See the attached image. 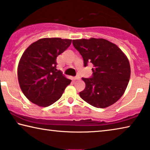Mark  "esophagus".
I'll list each match as a JSON object with an SVG mask.
<instances>
[{"label": "esophagus", "instance_id": "obj_1", "mask_svg": "<svg viewBox=\"0 0 150 150\" xmlns=\"http://www.w3.org/2000/svg\"><path fill=\"white\" fill-rule=\"evenodd\" d=\"M73 79H74V80H79L80 77H79V76H75V77H73Z\"/></svg>", "mask_w": 150, "mask_h": 150}]
</instances>
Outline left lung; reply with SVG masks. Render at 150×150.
I'll return each instance as SVG.
<instances>
[{
	"mask_svg": "<svg viewBox=\"0 0 150 150\" xmlns=\"http://www.w3.org/2000/svg\"><path fill=\"white\" fill-rule=\"evenodd\" d=\"M73 45L82 55L84 67L93 65V75L84 78L86 87L79 95L96 108H106L120 98L128 86L130 66L128 58L117 45L99 38L73 40Z\"/></svg>",
	"mask_w": 150,
	"mask_h": 150,
	"instance_id": "8db88e82",
	"label": "left lung"
}]
</instances>
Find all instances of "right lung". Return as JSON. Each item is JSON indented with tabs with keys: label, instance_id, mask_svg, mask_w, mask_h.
I'll return each mask as SVG.
<instances>
[{
	"label": "right lung",
	"instance_id": "obj_1",
	"mask_svg": "<svg viewBox=\"0 0 150 150\" xmlns=\"http://www.w3.org/2000/svg\"><path fill=\"white\" fill-rule=\"evenodd\" d=\"M71 44V40L43 38L25 50L18 67L20 87L26 98L40 106H50L62 96L70 84L56 69L58 55Z\"/></svg>",
	"mask_w": 150,
	"mask_h": 150
}]
</instances>
